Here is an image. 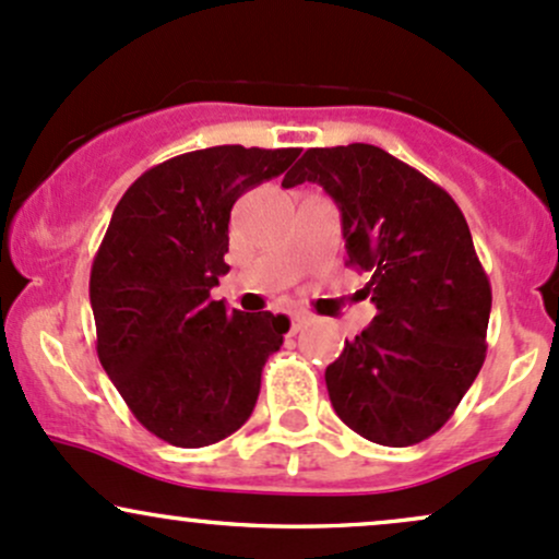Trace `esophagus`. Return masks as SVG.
Returning <instances> with one entry per match:
<instances>
[{"label":"esophagus","mask_w":559,"mask_h":559,"mask_svg":"<svg viewBox=\"0 0 559 559\" xmlns=\"http://www.w3.org/2000/svg\"><path fill=\"white\" fill-rule=\"evenodd\" d=\"M306 324H309V317H304V313H293V317H290V332H293V335L304 330Z\"/></svg>","instance_id":"obj_1"}]
</instances>
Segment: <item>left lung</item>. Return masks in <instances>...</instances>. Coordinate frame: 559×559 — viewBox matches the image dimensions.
<instances>
[{"label":"left lung","mask_w":559,"mask_h":559,"mask_svg":"<svg viewBox=\"0 0 559 559\" xmlns=\"http://www.w3.org/2000/svg\"><path fill=\"white\" fill-rule=\"evenodd\" d=\"M304 181L341 209L346 263L378 306L324 372L332 409L367 441L415 447L449 423L486 359L491 282L465 216L374 144L306 150L282 187Z\"/></svg>","instance_id":"obj_1"}]
</instances>
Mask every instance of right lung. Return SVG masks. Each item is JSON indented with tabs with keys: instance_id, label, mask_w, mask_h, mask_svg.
<instances>
[{
	"instance_id": "right-lung-1",
	"label": "right lung",
	"mask_w": 559,
	"mask_h": 559,
	"mask_svg": "<svg viewBox=\"0 0 559 559\" xmlns=\"http://www.w3.org/2000/svg\"><path fill=\"white\" fill-rule=\"evenodd\" d=\"M298 153L218 144L177 155L147 168L112 211L90 277L97 356L131 415L171 447L240 430L290 330L282 313L227 311L211 290L229 272L231 205Z\"/></svg>"
}]
</instances>
